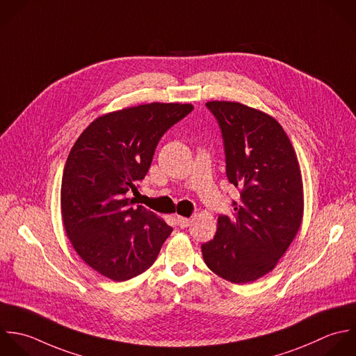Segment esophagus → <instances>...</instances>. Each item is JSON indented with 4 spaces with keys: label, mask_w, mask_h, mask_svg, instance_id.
Listing matches in <instances>:
<instances>
[{
    "label": "esophagus",
    "mask_w": 356,
    "mask_h": 356,
    "mask_svg": "<svg viewBox=\"0 0 356 356\" xmlns=\"http://www.w3.org/2000/svg\"><path fill=\"white\" fill-rule=\"evenodd\" d=\"M176 220H177V225H179L181 229L190 226V223H191V220H190L188 218H184V216H177Z\"/></svg>",
    "instance_id": "34e87169"
}]
</instances>
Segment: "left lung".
Returning <instances> with one entry per match:
<instances>
[{
	"mask_svg": "<svg viewBox=\"0 0 356 356\" xmlns=\"http://www.w3.org/2000/svg\"><path fill=\"white\" fill-rule=\"evenodd\" d=\"M222 129L226 175L240 188L233 216L202 244L207 266L219 277L245 284L275 269L296 238L304 216V186L294 147L270 115L232 101H209Z\"/></svg>",
	"mask_w": 356,
	"mask_h": 356,
	"instance_id": "left-lung-1",
	"label": "left lung"
}]
</instances>
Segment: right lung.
Returning a JSON list of instances; mask_svg holds the SVG:
<instances>
[{
  "instance_id": "right-lung-1",
  "label": "right lung",
  "mask_w": 356,
  "mask_h": 356,
  "mask_svg": "<svg viewBox=\"0 0 356 356\" xmlns=\"http://www.w3.org/2000/svg\"><path fill=\"white\" fill-rule=\"evenodd\" d=\"M191 104L151 102L92 120L73 144L60 186L67 238L95 272L124 282L155 262L172 227L145 209L130 207L168 129L193 111Z\"/></svg>"
}]
</instances>
